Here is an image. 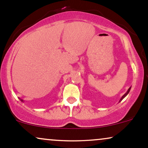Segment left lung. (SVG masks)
Returning <instances> with one entry per match:
<instances>
[{
  "instance_id": "1",
  "label": "left lung",
  "mask_w": 148,
  "mask_h": 148,
  "mask_svg": "<svg viewBox=\"0 0 148 148\" xmlns=\"http://www.w3.org/2000/svg\"><path fill=\"white\" fill-rule=\"evenodd\" d=\"M130 90H131V87H130V88H129V89H128V90H127V92H126V93H125V94H124V95H123V97H121V99H120V101H119V102H120V101H122V100H123V99H124V98H125V97H126V96L127 95H128V94H129V92H130Z\"/></svg>"
}]
</instances>
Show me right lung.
I'll return each instance as SVG.
<instances>
[{
    "label": "right lung",
    "instance_id": "right-lung-1",
    "mask_svg": "<svg viewBox=\"0 0 148 148\" xmlns=\"http://www.w3.org/2000/svg\"><path fill=\"white\" fill-rule=\"evenodd\" d=\"M19 99H20V100H21V101H22V102H23V99H20V98H19Z\"/></svg>",
    "mask_w": 148,
    "mask_h": 148
}]
</instances>
